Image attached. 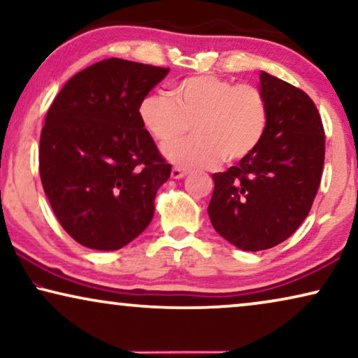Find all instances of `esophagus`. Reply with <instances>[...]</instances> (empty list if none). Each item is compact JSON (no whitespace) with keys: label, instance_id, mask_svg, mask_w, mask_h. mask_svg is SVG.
Returning <instances> with one entry per match:
<instances>
[{"label":"esophagus","instance_id":"34e87169","mask_svg":"<svg viewBox=\"0 0 358 358\" xmlns=\"http://www.w3.org/2000/svg\"><path fill=\"white\" fill-rule=\"evenodd\" d=\"M185 176H187V171L182 168H173V171H171V178L173 179H182Z\"/></svg>","mask_w":358,"mask_h":358}]
</instances>
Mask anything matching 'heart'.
Here are the masks:
<instances>
[{
  "mask_svg": "<svg viewBox=\"0 0 358 358\" xmlns=\"http://www.w3.org/2000/svg\"><path fill=\"white\" fill-rule=\"evenodd\" d=\"M138 117L159 143L173 141L192 124L194 136L164 146V156L184 168H208L220 158L233 163L257 148L267 130L268 106L256 86L195 75L176 83L171 97L145 96Z\"/></svg>",
  "mask_w": 358,
  "mask_h": 358,
  "instance_id": "b5f03b06",
  "label": "heart"
}]
</instances>
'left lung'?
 I'll return each instance as SVG.
<instances>
[{"mask_svg": "<svg viewBox=\"0 0 358 358\" xmlns=\"http://www.w3.org/2000/svg\"><path fill=\"white\" fill-rule=\"evenodd\" d=\"M268 106L256 150L215 173L208 217L215 231L243 251L271 249L310 213L324 166V129L315 102L290 83L261 71Z\"/></svg>", "mask_w": 358, "mask_h": 358, "instance_id": "1", "label": "left lung"}]
</instances>
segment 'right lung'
I'll list each match as a JSON object with an SVG mask.
<instances>
[{
  "mask_svg": "<svg viewBox=\"0 0 358 358\" xmlns=\"http://www.w3.org/2000/svg\"><path fill=\"white\" fill-rule=\"evenodd\" d=\"M169 68L109 58L76 73L52 102L38 168L53 213L76 243L117 251L145 231L171 176L138 117Z\"/></svg>",
  "mask_w": 358,
  "mask_h": 358,
  "instance_id": "add662e5",
  "label": "right lung"
}]
</instances>
